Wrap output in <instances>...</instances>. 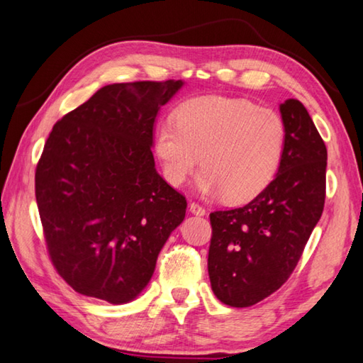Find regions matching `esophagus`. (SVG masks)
Wrapping results in <instances>:
<instances>
[{"mask_svg": "<svg viewBox=\"0 0 363 363\" xmlns=\"http://www.w3.org/2000/svg\"><path fill=\"white\" fill-rule=\"evenodd\" d=\"M189 211H191L194 216H206V209L198 203H189Z\"/></svg>", "mask_w": 363, "mask_h": 363, "instance_id": "1", "label": "esophagus"}]
</instances>
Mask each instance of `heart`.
Here are the masks:
<instances>
[{
  "instance_id": "b5f03b06",
  "label": "heart",
  "mask_w": 363,
  "mask_h": 363,
  "mask_svg": "<svg viewBox=\"0 0 363 363\" xmlns=\"http://www.w3.org/2000/svg\"><path fill=\"white\" fill-rule=\"evenodd\" d=\"M286 145L288 127L280 112L225 96L183 103L175 111V123H160L154 140L170 185H183L201 157L199 193L227 196L230 203L251 201L270 185Z\"/></svg>"
}]
</instances>
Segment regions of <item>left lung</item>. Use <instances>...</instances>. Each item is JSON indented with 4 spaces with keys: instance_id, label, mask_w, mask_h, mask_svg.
<instances>
[{
    "instance_id": "obj_1",
    "label": "left lung",
    "mask_w": 363,
    "mask_h": 363,
    "mask_svg": "<svg viewBox=\"0 0 363 363\" xmlns=\"http://www.w3.org/2000/svg\"><path fill=\"white\" fill-rule=\"evenodd\" d=\"M280 111L288 145L277 177L251 203L209 216L212 291L231 307L257 304L286 283L323 212L325 143L301 101Z\"/></svg>"
}]
</instances>
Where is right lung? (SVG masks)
<instances>
[{
    "instance_id": "1",
    "label": "right lung",
    "mask_w": 363,
    "mask_h": 363,
    "mask_svg": "<svg viewBox=\"0 0 363 363\" xmlns=\"http://www.w3.org/2000/svg\"><path fill=\"white\" fill-rule=\"evenodd\" d=\"M182 80L103 86L52 127L35 170L46 251L77 293L123 304L150 283L186 198L154 167L157 111Z\"/></svg>"
}]
</instances>
